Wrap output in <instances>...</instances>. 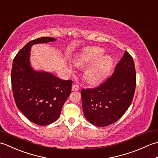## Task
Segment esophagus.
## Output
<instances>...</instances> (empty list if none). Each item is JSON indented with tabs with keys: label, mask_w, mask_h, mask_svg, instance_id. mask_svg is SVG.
<instances>
[{
	"label": "esophagus",
	"mask_w": 158,
	"mask_h": 158,
	"mask_svg": "<svg viewBox=\"0 0 158 158\" xmlns=\"http://www.w3.org/2000/svg\"><path fill=\"white\" fill-rule=\"evenodd\" d=\"M80 89L79 86L78 84H76V83H75L72 87V90L73 91H77V90H79Z\"/></svg>",
	"instance_id": "obj_1"
}]
</instances>
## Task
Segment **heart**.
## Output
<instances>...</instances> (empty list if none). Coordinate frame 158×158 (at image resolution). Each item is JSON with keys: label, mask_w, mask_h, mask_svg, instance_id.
Listing matches in <instances>:
<instances>
[{"label": "heart", "mask_w": 158, "mask_h": 158, "mask_svg": "<svg viewBox=\"0 0 158 158\" xmlns=\"http://www.w3.org/2000/svg\"><path fill=\"white\" fill-rule=\"evenodd\" d=\"M103 51L99 48L86 49L75 62L78 67H83L92 62L85 73V79L90 83H96L105 78L112 65V60L109 56L100 58Z\"/></svg>", "instance_id": "1"}]
</instances>
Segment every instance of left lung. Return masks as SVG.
I'll return each mask as SVG.
<instances>
[{
    "label": "left lung",
    "instance_id": "8db88e82",
    "mask_svg": "<svg viewBox=\"0 0 158 158\" xmlns=\"http://www.w3.org/2000/svg\"><path fill=\"white\" fill-rule=\"evenodd\" d=\"M132 57L127 51L110 77L98 86L81 92L83 113L93 125L105 127L116 122L132 102L136 84Z\"/></svg>",
    "mask_w": 158,
    "mask_h": 158
}]
</instances>
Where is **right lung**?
<instances>
[{"label": "right lung", "instance_id": "obj_1", "mask_svg": "<svg viewBox=\"0 0 158 158\" xmlns=\"http://www.w3.org/2000/svg\"><path fill=\"white\" fill-rule=\"evenodd\" d=\"M41 37L28 42L13 59L11 86L16 106L25 117L40 126L54 122L71 93L72 80H62L51 73L36 72L30 65L31 46L55 41Z\"/></svg>", "mask_w": 158, "mask_h": 158}]
</instances>
